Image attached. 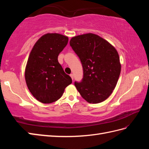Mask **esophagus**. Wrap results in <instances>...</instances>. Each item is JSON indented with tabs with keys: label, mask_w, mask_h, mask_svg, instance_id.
<instances>
[{
	"label": "esophagus",
	"mask_w": 149,
	"mask_h": 149,
	"mask_svg": "<svg viewBox=\"0 0 149 149\" xmlns=\"http://www.w3.org/2000/svg\"><path fill=\"white\" fill-rule=\"evenodd\" d=\"M70 76L71 77V78H72V80H74V75H73V74H72L70 75Z\"/></svg>",
	"instance_id": "34e87169"
}]
</instances>
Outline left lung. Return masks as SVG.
<instances>
[{"label":"left lung","instance_id":"1","mask_svg":"<svg viewBox=\"0 0 149 149\" xmlns=\"http://www.w3.org/2000/svg\"><path fill=\"white\" fill-rule=\"evenodd\" d=\"M72 49L80 58L83 78L75 86L81 97L91 104L106 100L116 87L121 72L118 53L111 44L93 33L72 37Z\"/></svg>","mask_w":149,"mask_h":149}]
</instances>
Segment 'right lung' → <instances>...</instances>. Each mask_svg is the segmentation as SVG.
Wrapping results in <instances>:
<instances>
[{
    "label": "right lung",
    "mask_w": 149,
    "mask_h": 149,
    "mask_svg": "<svg viewBox=\"0 0 149 149\" xmlns=\"http://www.w3.org/2000/svg\"><path fill=\"white\" fill-rule=\"evenodd\" d=\"M68 38L58 33H47L34 44L25 70L28 89L39 102L50 104L59 99L72 79L66 74L58 57L67 45Z\"/></svg>",
    "instance_id": "add662e5"
}]
</instances>
